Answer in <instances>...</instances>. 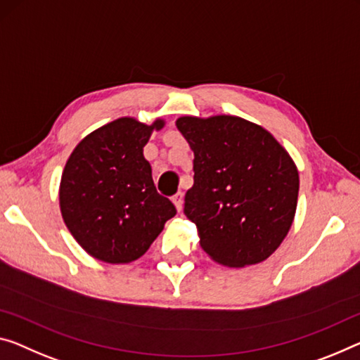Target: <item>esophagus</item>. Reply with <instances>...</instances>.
<instances>
[{"instance_id": "1", "label": "esophagus", "mask_w": 360, "mask_h": 360, "mask_svg": "<svg viewBox=\"0 0 360 360\" xmlns=\"http://www.w3.org/2000/svg\"><path fill=\"white\" fill-rule=\"evenodd\" d=\"M172 201L175 204L176 211H181V207H184V193H181V191L176 193V195L172 196Z\"/></svg>"}]
</instances>
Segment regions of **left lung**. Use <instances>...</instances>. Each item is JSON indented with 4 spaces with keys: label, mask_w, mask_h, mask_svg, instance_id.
Masks as SVG:
<instances>
[{
    "label": "left lung",
    "mask_w": 360,
    "mask_h": 360,
    "mask_svg": "<svg viewBox=\"0 0 360 360\" xmlns=\"http://www.w3.org/2000/svg\"><path fill=\"white\" fill-rule=\"evenodd\" d=\"M176 129L195 153V184L184 212L215 262H262L285 240L295 219L300 175L275 138L235 115L180 117Z\"/></svg>",
    "instance_id": "1"
}]
</instances>
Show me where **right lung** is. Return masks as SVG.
<instances>
[{
    "mask_svg": "<svg viewBox=\"0 0 360 360\" xmlns=\"http://www.w3.org/2000/svg\"><path fill=\"white\" fill-rule=\"evenodd\" d=\"M153 125L122 117L85 136L72 151L59 188L60 212L72 236L93 257L127 264L141 257L176 214L154 186L143 148Z\"/></svg>",
    "mask_w": 360,
    "mask_h": 360,
    "instance_id": "right-lung-1",
    "label": "right lung"
}]
</instances>
